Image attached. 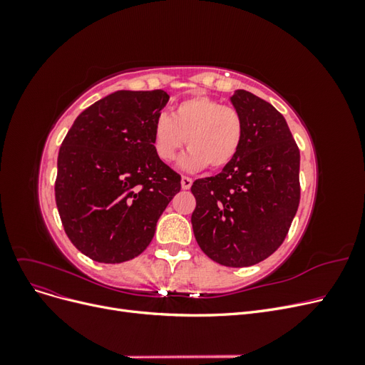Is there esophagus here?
I'll use <instances>...</instances> for the list:
<instances>
[{"mask_svg":"<svg viewBox=\"0 0 365 365\" xmlns=\"http://www.w3.org/2000/svg\"><path fill=\"white\" fill-rule=\"evenodd\" d=\"M192 182H193V180L190 178V176L182 175V178H181V187H182L184 190H189L190 187H192Z\"/></svg>","mask_w":365,"mask_h":365,"instance_id":"1","label":"esophagus"}]
</instances>
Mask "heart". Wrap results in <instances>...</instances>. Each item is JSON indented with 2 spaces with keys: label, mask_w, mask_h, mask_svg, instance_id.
I'll return each mask as SVG.
<instances>
[{
  "label": "heart",
  "mask_w": 365,
  "mask_h": 365,
  "mask_svg": "<svg viewBox=\"0 0 365 365\" xmlns=\"http://www.w3.org/2000/svg\"><path fill=\"white\" fill-rule=\"evenodd\" d=\"M244 135V117L237 108L210 96H195L176 105L172 117H157L152 143L157 157L170 163L187 141L190 149L181 160L184 169L195 170L208 165L217 170L236 158Z\"/></svg>",
  "instance_id": "1"
}]
</instances>
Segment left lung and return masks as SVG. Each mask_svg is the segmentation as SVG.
<instances>
[{
  "mask_svg": "<svg viewBox=\"0 0 365 365\" xmlns=\"http://www.w3.org/2000/svg\"><path fill=\"white\" fill-rule=\"evenodd\" d=\"M244 117L236 158L196 180L192 215L197 245L216 263L251 267L283 244L300 204V150L284 117L248 91L231 97Z\"/></svg>",
  "mask_w": 365,
  "mask_h": 365,
  "instance_id": "8db88e82",
  "label": "left lung"
}]
</instances>
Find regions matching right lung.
I'll use <instances>...</instances> for the list:
<instances>
[{
	"label": "right lung",
	"mask_w": 365,
	"mask_h": 365,
	"mask_svg": "<svg viewBox=\"0 0 365 365\" xmlns=\"http://www.w3.org/2000/svg\"><path fill=\"white\" fill-rule=\"evenodd\" d=\"M168 93L117 91L74 120L58 155L54 197L71 244L101 263L148 248L157 220L181 190V176L153 149V125Z\"/></svg>",
	"instance_id": "1"
}]
</instances>
